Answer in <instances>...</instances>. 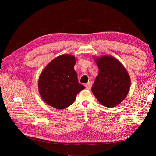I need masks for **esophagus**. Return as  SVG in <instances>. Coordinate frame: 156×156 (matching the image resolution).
Instances as JSON below:
<instances>
[{"label":"esophagus","instance_id":"obj_1","mask_svg":"<svg viewBox=\"0 0 156 156\" xmlns=\"http://www.w3.org/2000/svg\"><path fill=\"white\" fill-rule=\"evenodd\" d=\"M85 87H86L87 89H90L91 87H92V82L90 81L88 83H87L85 84Z\"/></svg>","mask_w":156,"mask_h":156}]
</instances>
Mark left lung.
Returning <instances> with one entry per match:
<instances>
[{"label":"left lung","instance_id":"1","mask_svg":"<svg viewBox=\"0 0 156 156\" xmlns=\"http://www.w3.org/2000/svg\"><path fill=\"white\" fill-rule=\"evenodd\" d=\"M99 73L92 86L94 95L101 105L116 107L129 92L130 77L122 64L109 55L94 58Z\"/></svg>","mask_w":156,"mask_h":156}]
</instances>
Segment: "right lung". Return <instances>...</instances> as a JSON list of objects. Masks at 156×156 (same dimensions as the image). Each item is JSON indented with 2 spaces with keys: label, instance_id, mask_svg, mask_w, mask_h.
I'll use <instances>...</instances> for the list:
<instances>
[{
  "label": "right lung",
  "instance_id": "add662e5",
  "mask_svg": "<svg viewBox=\"0 0 156 156\" xmlns=\"http://www.w3.org/2000/svg\"><path fill=\"white\" fill-rule=\"evenodd\" d=\"M76 58L66 54L54 58L41 73L38 90L41 98L50 106L64 109L71 105L77 94L85 88L79 84L74 70Z\"/></svg>",
  "mask_w": 156,
  "mask_h": 156
}]
</instances>
